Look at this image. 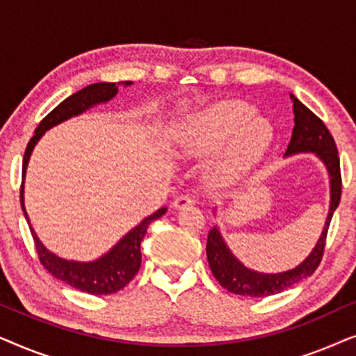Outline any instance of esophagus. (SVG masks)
Segmentation results:
<instances>
[{
	"label": "esophagus",
	"instance_id": "obj_1",
	"mask_svg": "<svg viewBox=\"0 0 356 356\" xmlns=\"http://www.w3.org/2000/svg\"><path fill=\"white\" fill-rule=\"evenodd\" d=\"M194 202H196V199L193 196H189V194H181V196H178L173 201V209H184L188 206H193Z\"/></svg>",
	"mask_w": 356,
	"mask_h": 356
}]
</instances>
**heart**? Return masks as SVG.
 Here are the masks:
<instances>
[{"mask_svg": "<svg viewBox=\"0 0 356 356\" xmlns=\"http://www.w3.org/2000/svg\"><path fill=\"white\" fill-rule=\"evenodd\" d=\"M230 138L217 167L227 183L238 181L264 159L274 140V126L254 116V108L246 102L223 100L189 123L181 134V145L193 154H204L222 147Z\"/></svg>", "mask_w": 356, "mask_h": 356, "instance_id": "b5f03b06", "label": "heart"}]
</instances>
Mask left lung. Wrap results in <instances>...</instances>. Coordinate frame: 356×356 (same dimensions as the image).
<instances>
[{"mask_svg":"<svg viewBox=\"0 0 356 356\" xmlns=\"http://www.w3.org/2000/svg\"><path fill=\"white\" fill-rule=\"evenodd\" d=\"M291 100H293L295 126L285 155L314 152L323 160L330 177V207L327 218H325L323 233H321L311 254L295 269L280 272V274H261V272L248 269L232 254L218 228L213 227L207 235V261L218 284L232 293L254 296V298H264V296L280 293V291L290 289V286L296 285L313 274L323 259L330 220H332L335 209L340 202V196H342L340 159L332 134L325 128L323 120L318 118L296 97L291 95Z\"/></svg>","mask_w":356,"mask_h":356,"instance_id":"8db88e82","label":"left lung"}]
</instances>
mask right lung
I'll return each mask as SVG.
<instances>
[{
	"label": "right lung",
	"instance_id": "right-lung-1",
	"mask_svg": "<svg viewBox=\"0 0 356 356\" xmlns=\"http://www.w3.org/2000/svg\"><path fill=\"white\" fill-rule=\"evenodd\" d=\"M124 86H131L133 82L124 81ZM120 82H97V84H90L84 87V89L76 92L71 97H67L66 100H63L56 108H53L45 118L40 121V124L37 126L35 134L32 136V139L29 140L26 152H24L22 160V183H21V207L26 216V220L31 228L33 243H35V250L40 259L42 266L50 272L53 277L66 282L67 285L74 286V289L84 291V293L90 295H110L116 293V291L124 289L131 280L134 279V275L138 274L140 267V241L147 233V228L154 220H157L167 212V209L162 207L157 212H154L152 216L145 217L138 227H134L133 230L121 238L111 250L104 254L99 259L90 261V262H77V261H66L53 254L42 245V241L38 240L37 233L33 232L29 220V216L24 207V178H26V170L29 159L38 139L42 138L43 133L48 131L53 126L60 124L61 121L70 120L71 116L81 115L82 111L89 110L90 106L105 104L113 99L118 92Z\"/></svg>",
	"mask_w": 356,
	"mask_h": 356
}]
</instances>
